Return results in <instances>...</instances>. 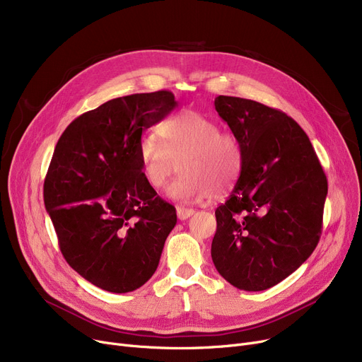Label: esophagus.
<instances>
[{"instance_id": "esophagus-1", "label": "esophagus", "mask_w": 362, "mask_h": 362, "mask_svg": "<svg viewBox=\"0 0 362 362\" xmlns=\"http://www.w3.org/2000/svg\"><path fill=\"white\" fill-rule=\"evenodd\" d=\"M177 217L179 220H187L191 216L195 214V211L192 210V208H185V206H177Z\"/></svg>"}]
</instances>
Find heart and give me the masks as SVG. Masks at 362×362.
Instances as JSON below:
<instances>
[{
  "label": "heart",
  "instance_id": "obj_1",
  "mask_svg": "<svg viewBox=\"0 0 362 362\" xmlns=\"http://www.w3.org/2000/svg\"><path fill=\"white\" fill-rule=\"evenodd\" d=\"M158 136L139 141L138 160L148 185L161 189L180 165V176L170 183L167 195L177 201H201L214 189L223 192L238 179L242 168V146L232 133L205 114L185 110L158 127Z\"/></svg>",
  "mask_w": 362,
  "mask_h": 362
}]
</instances>
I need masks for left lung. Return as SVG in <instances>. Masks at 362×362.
<instances>
[{
    "label": "left lung",
    "instance_id": "left-lung-1",
    "mask_svg": "<svg viewBox=\"0 0 362 362\" xmlns=\"http://www.w3.org/2000/svg\"><path fill=\"white\" fill-rule=\"evenodd\" d=\"M214 105L240 142L242 168L216 210L211 258L235 288L265 291L315 250L327 179L307 133L284 112L224 95Z\"/></svg>",
    "mask_w": 362,
    "mask_h": 362
}]
</instances>
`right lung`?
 <instances>
[{"label": "right lung", "instance_id": "right-lung-1", "mask_svg": "<svg viewBox=\"0 0 362 362\" xmlns=\"http://www.w3.org/2000/svg\"><path fill=\"white\" fill-rule=\"evenodd\" d=\"M177 107L168 90L114 98L63 132L44 183V202L70 267L95 286L132 292L156 273L176 208L145 180L142 132Z\"/></svg>", "mask_w": 362, "mask_h": 362}]
</instances>
